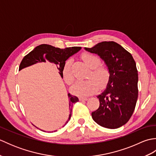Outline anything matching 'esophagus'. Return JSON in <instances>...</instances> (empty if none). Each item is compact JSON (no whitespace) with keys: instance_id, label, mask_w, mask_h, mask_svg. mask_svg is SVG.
<instances>
[{"instance_id":"34e87169","label":"esophagus","mask_w":156,"mask_h":156,"mask_svg":"<svg viewBox=\"0 0 156 156\" xmlns=\"http://www.w3.org/2000/svg\"><path fill=\"white\" fill-rule=\"evenodd\" d=\"M79 100H80V101H87L88 98L87 97H79Z\"/></svg>"}]
</instances>
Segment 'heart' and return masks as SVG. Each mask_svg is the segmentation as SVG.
<instances>
[{"mask_svg": "<svg viewBox=\"0 0 156 156\" xmlns=\"http://www.w3.org/2000/svg\"><path fill=\"white\" fill-rule=\"evenodd\" d=\"M81 58L85 64L91 69V72L88 76L89 79L76 82L72 87V91L76 95L85 97L97 92L99 87L98 84L101 88L105 87L110 78V72L107 67L101 65V60L97 55L84 53ZM72 59H67L62 68L63 76L68 84H72L75 80L72 69Z\"/></svg>", "mask_w": 156, "mask_h": 156, "instance_id": "1", "label": "heart"}]
</instances>
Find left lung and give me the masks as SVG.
Returning <instances> with one entry per match:
<instances>
[{"instance_id":"left-lung-1","label":"left lung","mask_w":156,"mask_h":156,"mask_svg":"<svg viewBox=\"0 0 156 156\" xmlns=\"http://www.w3.org/2000/svg\"><path fill=\"white\" fill-rule=\"evenodd\" d=\"M87 51L103 59L110 72L107 88L97 96L100 106L92 112L93 120L108 129L127 123L133 115L138 97V74L133 56L115 41H102Z\"/></svg>"}]
</instances>
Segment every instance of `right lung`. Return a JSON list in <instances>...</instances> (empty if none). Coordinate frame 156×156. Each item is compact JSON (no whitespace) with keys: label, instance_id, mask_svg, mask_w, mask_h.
<instances>
[{"label":"right lung","instance_id":"obj_1","mask_svg":"<svg viewBox=\"0 0 156 156\" xmlns=\"http://www.w3.org/2000/svg\"><path fill=\"white\" fill-rule=\"evenodd\" d=\"M80 49L81 47H71L60 49L47 44L38 45L34 50L29 52L27 55H26L23 58L21 64H20L19 71L26 67H28V66L37 64V62H45L48 60L56 65L59 74L61 77L63 78L62 68L65 61L70 56L80 50ZM68 96L69 99V108L70 110V114L69 115L68 120L66 121L65 125L67 124L70 119L73 105L78 101V98L76 97V96L71 95L69 93L68 94ZM64 125L63 127H64Z\"/></svg>","mask_w":156,"mask_h":156}]
</instances>
